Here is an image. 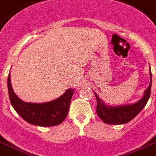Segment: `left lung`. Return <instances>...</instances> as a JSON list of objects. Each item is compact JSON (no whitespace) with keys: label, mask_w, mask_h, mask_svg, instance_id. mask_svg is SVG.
<instances>
[{"label":"left lung","mask_w":156,"mask_h":156,"mask_svg":"<svg viewBox=\"0 0 156 156\" xmlns=\"http://www.w3.org/2000/svg\"><path fill=\"white\" fill-rule=\"evenodd\" d=\"M150 84L145 90L144 95L138 102L132 104L122 105V106H109L106 105L102 100L99 98L97 94L95 92L97 105L96 113L100 119L105 123L108 124H123L133 119L141 112L147 104L150 98L151 89V72L150 69Z\"/></svg>","instance_id":"1"}]
</instances>
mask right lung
Masks as SVG:
<instances>
[{
  "instance_id": "1",
  "label": "right lung",
  "mask_w": 156,
  "mask_h": 156,
  "mask_svg": "<svg viewBox=\"0 0 156 156\" xmlns=\"http://www.w3.org/2000/svg\"><path fill=\"white\" fill-rule=\"evenodd\" d=\"M8 90L12 106L28 123L41 127H52L60 124L69 111L74 89H68L62 96L47 103H26L14 93L10 73L8 77Z\"/></svg>"
}]
</instances>
